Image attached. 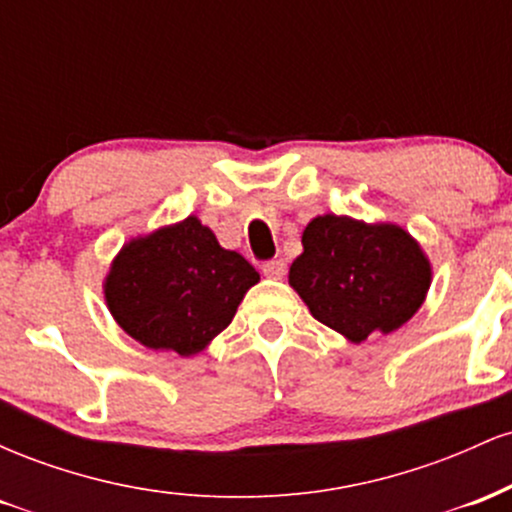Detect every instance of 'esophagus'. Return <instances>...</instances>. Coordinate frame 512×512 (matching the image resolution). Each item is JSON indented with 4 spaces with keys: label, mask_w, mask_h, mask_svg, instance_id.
<instances>
[{
    "label": "esophagus",
    "mask_w": 512,
    "mask_h": 512,
    "mask_svg": "<svg viewBox=\"0 0 512 512\" xmlns=\"http://www.w3.org/2000/svg\"><path fill=\"white\" fill-rule=\"evenodd\" d=\"M262 274L269 279H281L286 274V262L284 260H269L262 264Z\"/></svg>",
    "instance_id": "esophagus-1"
}]
</instances>
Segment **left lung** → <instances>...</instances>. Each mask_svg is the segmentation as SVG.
Returning a JSON list of instances; mask_svg holds the SVG:
<instances>
[{
  "instance_id": "1",
  "label": "left lung",
  "mask_w": 512,
  "mask_h": 512,
  "mask_svg": "<svg viewBox=\"0 0 512 512\" xmlns=\"http://www.w3.org/2000/svg\"><path fill=\"white\" fill-rule=\"evenodd\" d=\"M301 243L289 284L317 322L354 344L399 330L431 286V262L395 223L325 214L305 226Z\"/></svg>"
}]
</instances>
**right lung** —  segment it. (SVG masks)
Instances as JSON below:
<instances>
[{
    "instance_id": "obj_1",
    "label": "right lung",
    "mask_w": 512,
    "mask_h": 512,
    "mask_svg": "<svg viewBox=\"0 0 512 512\" xmlns=\"http://www.w3.org/2000/svg\"><path fill=\"white\" fill-rule=\"evenodd\" d=\"M260 281L243 255L223 250L197 216L132 238L117 252L103 293L110 315L149 349L195 356L231 325Z\"/></svg>"
}]
</instances>
